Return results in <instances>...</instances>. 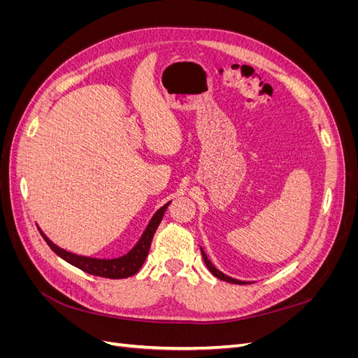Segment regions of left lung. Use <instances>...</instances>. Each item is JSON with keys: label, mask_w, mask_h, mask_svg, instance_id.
Wrapping results in <instances>:
<instances>
[{"label": "left lung", "mask_w": 358, "mask_h": 358, "mask_svg": "<svg viewBox=\"0 0 358 358\" xmlns=\"http://www.w3.org/2000/svg\"><path fill=\"white\" fill-rule=\"evenodd\" d=\"M200 251H201V255H203V259H204V264H206V267L209 268V272H210L215 278H218V279H221V280H225V282H231V284H239V285H245V284H248V282H245V280L233 279V278H230V276L224 275L222 272H220V270L216 268V267L210 263V259L208 258V255H206V252L203 251V248H200Z\"/></svg>", "instance_id": "8db88e82"}]
</instances>
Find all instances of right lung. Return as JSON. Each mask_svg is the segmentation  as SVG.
<instances>
[{"instance_id": "1", "label": "right lung", "mask_w": 358, "mask_h": 358, "mask_svg": "<svg viewBox=\"0 0 358 358\" xmlns=\"http://www.w3.org/2000/svg\"><path fill=\"white\" fill-rule=\"evenodd\" d=\"M169 204H170V201L155 212L152 220L149 221L146 230L143 231L138 242L134 245V248L128 254L119 257V258L104 259V258H91V257L73 254V252L66 251V249L57 246L53 242H50L45 236V233H43L40 229H38V231L41 233L43 239L46 241V243L49 245L52 251L55 252L58 257H61L62 259H66V262L70 263L71 266L78 267V268L83 270V272L94 275V276L110 278V279H124V278L136 275L138 272V268L143 266L145 259L148 257V252H149L150 242H152V239H154V234L158 229L162 216H164V212H166Z\"/></svg>"}]
</instances>
